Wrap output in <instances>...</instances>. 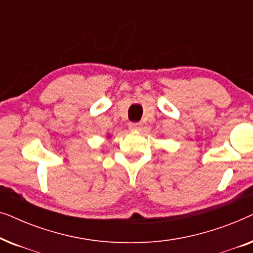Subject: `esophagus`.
I'll list each match as a JSON object with an SVG mask.
<instances>
[{
    "label": "esophagus",
    "instance_id": "34e87169",
    "mask_svg": "<svg viewBox=\"0 0 253 253\" xmlns=\"http://www.w3.org/2000/svg\"><path fill=\"white\" fill-rule=\"evenodd\" d=\"M129 127H130L131 130L138 131V130H140L141 127H143V124H141L140 122H139V123H130V124H129Z\"/></svg>",
    "mask_w": 253,
    "mask_h": 253
}]
</instances>
